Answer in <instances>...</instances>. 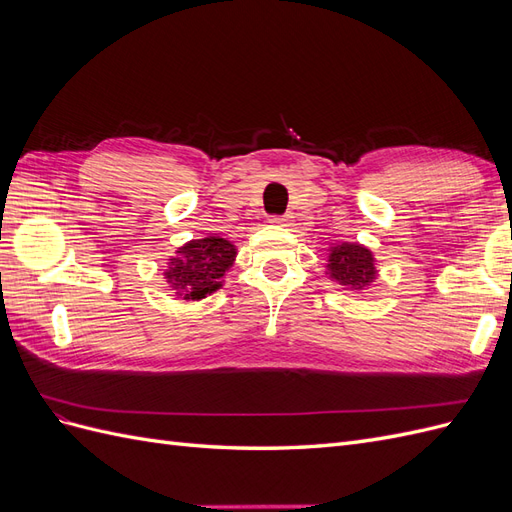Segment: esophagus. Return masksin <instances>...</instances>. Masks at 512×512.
<instances>
[{"label":"esophagus","instance_id":"obj_1","mask_svg":"<svg viewBox=\"0 0 512 512\" xmlns=\"http://www.w3.org/2000/svg\"><path fill=\"white\" fill-rule=\"evenodd\" d=\"M288 215H273V218H271V224L273 226H286L288 224Z\"/></svg>","mask_w":512,"mask_h":512}]
</instances>
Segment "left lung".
Returning <instances> with one entry per match:
<instances>
[{
	"instance_id": "obj_1",
	"label": "left lung",
	"mask_w": 512,
	"mask_h": 512,
	"mask_svg": "<svg viewBox=\"0 0 512 512\" xmlns=\"http://www.w3.org/2000/svg\"><path fill=\"white\" fill-rule=\"evenodd\" d=\"M327 273L346 290H367L378 275L376 258L361 243H337L329 250Z\"/></svg>"
}]
</instances>
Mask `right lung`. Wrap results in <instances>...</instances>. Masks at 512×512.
Masks as SVG:
<instances>
[{"mask_svg":"<svg viewBox=\"0 0 512 512\" xmlns=\"http://www.w3.org/2000/svg\"><path fill=\"white\" fill-rule=\"evenodd\" d=\"M237 247L222 237L192 239L181 245L173 258H168L164 277L185 301H200L222 288V277L232 267Z\"/></svg>","mask_w":512,"mask_h":512,"instance_id":"add662e5","label":"right lung"}]
</instances>
